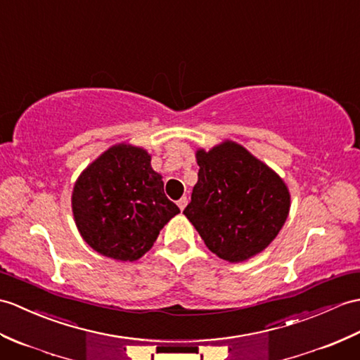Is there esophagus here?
Returning <instances> with one entry per match:
<instances>
[{"label": "esophagus", "mask_w": 360, "mask_h": 360, "mask_svg": "<svg viewBox=\"0 0 360 360\" xmlns=\"http://www.w3.org/2000/svg\"><path fill=\"white\" fill-rule=\"evenodd\" d=\"M187 202H188V199H187L186 196H182V198L178 200V207L181 208V210H184V208H186V205H187Z\"/></svg>", "instance_id": "34e87169"}]
</instances>
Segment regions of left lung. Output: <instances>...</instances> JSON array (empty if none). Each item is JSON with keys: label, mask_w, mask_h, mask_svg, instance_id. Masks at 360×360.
<instances>
[{"label": "left lung", "mask_w": 360, "mask_h": 360, "mask_svg": "<svg viewBox=\"0 0 360 360\" xmlns=\"http://www.w3.org/2000/svg\"><path fill=\"white\" fill-rule=\"evenodd\" d=\"M198 182L184 210L212 253L242 262L278 236L290 212V191L278 173L247 148L224 141L196 152Z\"/></svg>", "instance_id": "left-lung-1"}]
</instances>
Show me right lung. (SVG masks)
<instances>
[{
  "instance_id": "right-lung-1",
  "label": "right lung",
  "mask_w": 360,
  "mask_h": 360,
  "mask_svg": "<svg viewBox=\"0 0 360 360\" xmlns=\"http://www.w3.org/2000/svg\"><path fill=\"white\" fill-rule=\"evenodd\" d=\"M144 148L113 146L75 182L72 210L82 239L99 255L136 261L153 247L164 225L179 213Z\"/></svg>"
}]
</instances>
